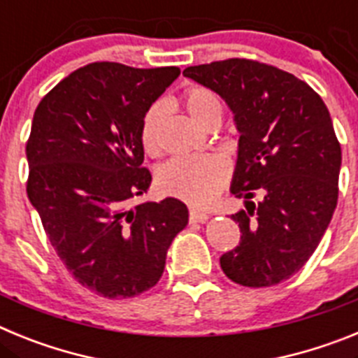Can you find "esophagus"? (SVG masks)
Masks as SVG:
<instances>
[{
    "mask_svg": "<svg viewBox=\"0 0 358 358\" xmlns=\"http://www.w3.org/2000/svg\"><path fill=\"white\" fill-rule=\"evenodd\" d=\"M210 215L202 213L199 210H189V222H206Z\"/></svg>",
    "mask_w": 358,
    "mask_h": 358,
    "instance_id": "esophagus-1",
    "label": "esophagus"
}]
</instances>
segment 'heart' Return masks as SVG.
Returning a JSON list of instances; mask_svg holds the SVG:
<instances>
[{
    "mask_svg": "<svg viewBox=\"0 0 358 358\" xmlns=\"http://www.w3.org/2000/svg\"><path fill=\"white\" fill-rule=\"evenodd\" d=\"M182 103L189 116L206 125L211 118L222 115V102L215 91L192 85L182 94ZM164 103L156 102L148 107L141 120L140 141L147 154L159 152V125L164 118ZM229 179V164L220 156H181L173 157L157 170V186L161 192L172 197L194 204L206 206L218 195Z\"/></svg>",
    "mask_w": 358,
    "mask_h": 358,
    "instance_id": "b5f03b06",
    "label": "heart"
}]
</instances>
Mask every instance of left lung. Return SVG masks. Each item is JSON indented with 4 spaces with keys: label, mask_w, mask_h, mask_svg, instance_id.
<instances>
[{
    "label": "left lung",
    "mask_w": 358,
    "mask_h": 358,
    "mask_svg": "<svg viewBox=\"0 0 358 358\" xmlns=\"http://www.w3.org/2000/svg\"><path fill=\"white\" fill-rule=\"evenodd\" d=\"M182 75L220 94L240 132L231 194L245 210L231 218L242 236L220 267L238 285H278L306 264L337 206L341 145L330 113L306 82L249 59Z\"/></svg>",
    "instance_id": "1"
}]
</instances>
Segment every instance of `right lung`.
<instances>
[{"instance_id":"add662e5","label":"right lung","mask_w":358,"mask_h":358,"mask_svg":"<svg viewBox=\"0 0 358 358\" xmlns=\"http://www.w3.org/2000/svg\"><path fill=\"white\" fill-rule=\"evenodd\" d=\"M179 73L93 62L59 82L34 115L28 199L66 268L98 296L152 289L188 224L173 197L134 204L152 181L141 166V120Z\"/></svg>"}]
</instances>
